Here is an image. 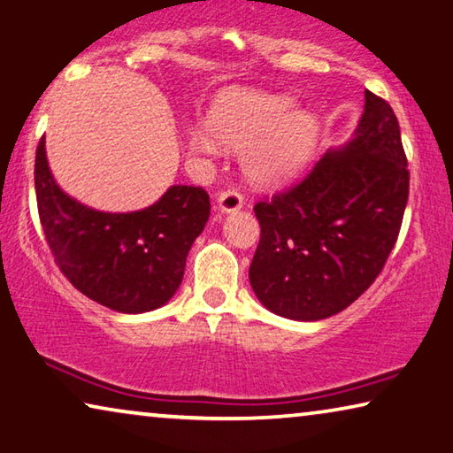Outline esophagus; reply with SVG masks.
I'll use <instances>...</instances> for the list:
<instances>
[{
	"mask_svg": "<svg viewBox=\"0 0 453 453\" xmlns=\"http://www.w3.org/2000/svg\"><path fill=\"white\" fill-rule=\"evenodd\" d=\"M218 207L224 213L240 211V209L244 207V197H242L238 191H234V188H227V191H221L218 195Z\"/></svg>",
	"mask_w": 453,
	"mask_h": 453,
	"instance_id": "obj_1",
	"label": "esophagus"
}]
</instances>
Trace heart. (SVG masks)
Returning <instances> with one entry per match:
<instances>
[{
	"mask_svg": "<svg viewBox=\"0 0 453 453\" xmlns=\"http://www.w3.org/2000/svg\"><path fill=\"white\" fill-rule=\"evenodd\" d=\"M219 138L242 150V166L256 183H280L311 157L317 119L305 110H295L285 96L238 91L215 105L211 126L195 132L199 150L219 152Z\"/></svg>",
	"mask_w": 453,
	"mask_h": 453,
	"instance_id": "heart-1",
	"label": "heart"
}]
</instances>
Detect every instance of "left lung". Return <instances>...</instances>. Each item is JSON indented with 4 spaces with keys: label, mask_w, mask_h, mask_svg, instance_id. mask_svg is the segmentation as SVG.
<instances>
[{
    "label": "left lung",
    "mask_w": 453,
    "mask_h": 453,
    "mask_svg": "<svg viewBox=\"0 0 453 453\" xmlns=\"http://www.w3.org/2000/svg\"><path fill=\"white\" fill-rule=\"evenodd\" d=\"M354 136L332 148L305 179L254 205L260 244L250 285L268 311L317 321L340 313L376 280L409 199L399 121L364 93Z\"/></svg>",
    "instance_id": "left-lung-1"
}]
</instances>
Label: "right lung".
<instances>
[{
    "label": "right lung",
    "instance_id": "1",
    "mask_svg": "<svg viewBox=\"0 0 453 453\" xmlns=\"http://www.w3.org/2000/svg\"><path fill=\"white\" fill-rule=\"evenodd\" d=\"M34 187L54 262L73 287L118 313L154 311L173 299L211 207L203 188L188 185H173L140 211L87 207L57 185L44 136L36 148Z\"/></svg>",
    "mask_w": 453,
    "mask_h": 453
}]
</instances>
